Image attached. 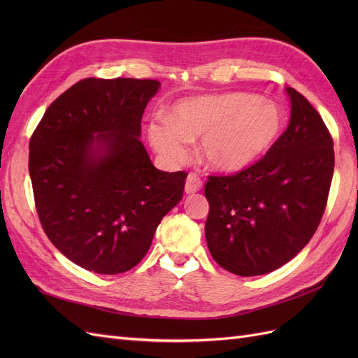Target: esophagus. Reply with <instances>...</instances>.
I'll use <instances>...</instances> for the list:
<instances>
[{
    "instance_id": "esophagus-1",
    "label": "esophagus",
    "mask_w": 358,
    "mask_h": 358,
    "mask_svg": "<svg viewBox=\"0 0 358 358\" xmlns=\"http://www.w3.org/2000/svg\"><path fill=\"white\" fill-rule=\"evenodd\" d=\"M203 187V182L200 179V176L197 175V173H189L188 178H187V182H185V192L187 194H194L200 191Z\"/></svg>"
}]
</instances>
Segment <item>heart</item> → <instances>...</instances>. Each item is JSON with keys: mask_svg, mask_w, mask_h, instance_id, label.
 <instances>
[{"mask_svg": "<svg viewBox=\"0 0 358 358\" xmlns=\"http://www.w3.org/2000/svg\"><path fill=\"white\" fill-rule=\"evenodd\" d=\"M284 128L280 107L252 94L191 96L173 106L169 121L149 125L150 145L170 162L185 159L201 137L200 157L210 169L237 171L262 158Z\"/></svg>", "mask_w": 358, "mask_h": 358, "instance_id": "1", "label": "heart"}]
</instances>
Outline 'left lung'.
Returning a JSON list of instances; mask_svg holds the SVG:
<instances>
[{
    "label": "left lung",
    "mask_w": 358,
    "mask_h": 358,
    "mask_svg": "<svg viewBox=\"0 0 358 358\" xmlns=\"http://www.w3.org/2000/svg\"><path fill=\"white\" fill-rule=\"evenodd\" d=\"M291 117L266 155L229 176H209L206 241L222 268L264 275L294 258L317 231L334 170L333 138L320 113L287 88Z\"/></svg>",
    "instance_id": "left-lung-1"
}]
</instances>
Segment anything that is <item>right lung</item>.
Returning a JSON list of instances; mask_svg holds the SVG:
<instances>
[{"instance_id": "add662e5", "label": "right lung", "mask_w": 358, "mask_h": 358, "mask_svg": "<svg viewBox=\"0 0 358 358\" xmlns=\"http://www.w3.org/2000/svg\"><path fill=\"white\" fill-rule=\"evenodd\" d=\"M158 88L152 79H83L48 107L31 136L40 224L59 252L90 272L137 266L183 196L188 173L155 169L138 138Z\"/></svg>"}]
</instances>
